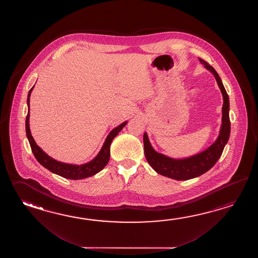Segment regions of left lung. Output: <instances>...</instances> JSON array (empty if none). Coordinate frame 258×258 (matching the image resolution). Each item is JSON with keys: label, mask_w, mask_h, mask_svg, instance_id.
<instances>
[{"label": "left lung", "mask_w": 258, "mask_h": 258, "mask_svg": "<svg viewBox=\"0 0 258 258\" xmlns=\"http://www.w3.org/2000/svg\"><path fill=\"white\" fill-rule=\"evenodd\" d=\"M199 61L204 64L206 69L211 72L214 75L218 83L219 89L223 97V106H222V123L220 126V131L217 140L209 148L197 154L192 157L185 159H171L163 154L157 152L149 142L148 134H144V148L145 156L149 165L153 168L160 175L166 176L170 179L177 181H186L206 173L214 166L219 160L221 154L223 152L226 144L230 138V121L229 111H230V100L229 96L225 90L224 86L219 77V74L214 68L206 60L199 58Z\"/></svg>", "instance_id": "8db88e82"}]
</instances>
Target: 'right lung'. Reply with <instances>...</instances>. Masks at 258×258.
<instances>
[{"label": "right lung", "mask_w": 258, "mask_h": 258, "mask_svg": "<svg viewBox=\"0 0 258 258\" xmlns=\"http://www.w3.org/2000/svg\"><path fill=\"white\" fill-rule=\"evenodd\" d=\"M33 88H33L29 90L28 95V115L26 119V133H27L28 142L31 147V150L36 159L47 170H49V171L53 172L57 175L61 176L63 178L70 179V180L85 179L90 176L95 175L100 170H103L110 159V144L112 142L113 138L119 134V132L126 125L127 121L122 122L119 126L115 127L110 132L99 154L91 161L81 165L69 164V163L60 162L58 160H55L51 157H49V155L45 153L43 150L36 144L31 135L30 128H29V98Z\"/></svg>", "instance_id": "obj_1"}]
</instances>
